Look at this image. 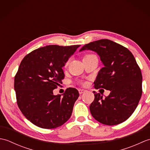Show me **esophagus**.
<instances>
[{"mask_svg":"<svg viewBox=\"0 0 150 150\" xmlns=\"http://www.w3.org/2000/svg\"><path fill=\"white\" fill-rule=\"evenodd\" d=\"M86 91L85 90H82V89H79V94H82L84 93V92H86Z\"/></svg>","mask_w":150,"mask_h":150,"instance_id":"esophagus-1","label":"esophagus"}]
</instances>
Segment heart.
Instances as JSON below:
<instances>
[{"mask_svg":"<svg viewBox=\"0 0 150 150\" xmlns=\"http://www.w3.org/2000/svg\"><path fill=\"white\" fill-rule=\"evenodd\" d=\"M90 55H86L84 57H88V56H90ZM68 62H67L66 63V66H67V65H68Z\"/></svg>","mask_w":150,"mask_h":150,"instance_id":"1","label":"heart"}]
</instances>
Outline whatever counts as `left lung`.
<instances>
[{
	"label": "left lung",
	"instance_id": "left-lung-1",
	"mask_svg": "<svg viewBox=\"0 0 150 150\" xmlns=\"http://www.w3.org/2000/svg\"><path fill=\"white\" fill-rule=\"evenodd\" d=\"M86 50L96 52L104 65L94 82L95 88L110 91L105 98L93 91L91 115L106 125L123 122L134 112L142 93V73L134 56L126 47L108 39L85 44L80 51Z\"/></svg>",
	"mask_w": 150,
	"mask_h": 150
}]
</instances>
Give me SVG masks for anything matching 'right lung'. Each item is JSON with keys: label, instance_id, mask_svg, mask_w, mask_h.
Wrapping results in <instances>:
<instances>
[{"label": "right lung", "instance_id": "add662e5", "mask_svg": "<svg viewBox=\"0 0 150 150\" xmlns=\"http://www.w3.org/2000/svg\"><path fill=\"white\" fill-rule=\"evenodd\" d=\"M80 46H46L33 50L21 61L14 80L17 103L35 126L56 128L71 117L78 90L69 88L62 96L54 95L53 90L62 83V67Z\"/></svg>", "mask_w": 150, "mask_h": 150}]
</instances>
